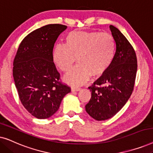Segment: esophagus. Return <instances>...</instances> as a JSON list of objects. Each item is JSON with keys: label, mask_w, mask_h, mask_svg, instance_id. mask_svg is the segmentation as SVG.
Here are the masks:
<instances>
[{"label": "esophagus", "mask_w": 153, "mask_h": 153, "mask_svg": "<svg viewBox=\"0 0 153 153\" xmlns=\"http://www.w3.org/2000/svg\"><path fill=\"white\" fill-rule=\"evenodd\" d=\"M71 90H72V92H74V91H81V88L72 87V88H71Z\"/></svg>", "instance_id": "1"}]
</instances>
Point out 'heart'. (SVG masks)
<instances>
[{
  "label": "heart",
  "mask_w": 153,
  "mask_h": 153,
  "mask_svg": "<svg viewBox=\"0 0 153 153\" xmlns=\"http://www.w3.org/2000/svg\"><path fill=\"white\" fill-rule=\"evenodd\" d=\"M116 53V41L108 33L72 31L65 38V46L57 45L53 61L64 73L72 70L76 59L79 65L65 77L66 83L77 86L91 78L103 75L111 65Z\"/></svg>",
  "instance_id": "obj_1"
}]
</instances>
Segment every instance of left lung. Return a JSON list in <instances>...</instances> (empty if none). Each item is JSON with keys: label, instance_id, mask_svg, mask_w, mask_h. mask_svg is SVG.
<instances>
[{"label": "left lung", "instance_id": "1", "mask_svg": "<svg viewBox=\"0 0 153 153\" xmlns=\"http://www.w3.org/2000/svg\"><path fill=\"white\" fill-rule=\"evenodd\" d=\"M116 45L114 59L108 70L88 87L91 98L85 111L96 120H105L122 108L132 93L137 71L134 49L116 27L109 26Z\"/></svg>", "mask_w": 153, "mask_h": 153}]
</instances>
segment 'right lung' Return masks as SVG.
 <instances>
[{"label":"right lung","mask_w":153,"mask_h":153,"mask_svg":"<svg viewBox=\"0 0 153 153\" xmlns=\"http://www.w3.org/2000/svg\"><path fill=\"white\" fill-rule=\"evenodd\" d=\"M67 28L48 24L33 30L20 43L14 59L13 76L24 108L35 118L55 114L71 88L60 81L52 53L58 37Z\"/></svg>","instance_id":"add662e5"}]
</instances>
